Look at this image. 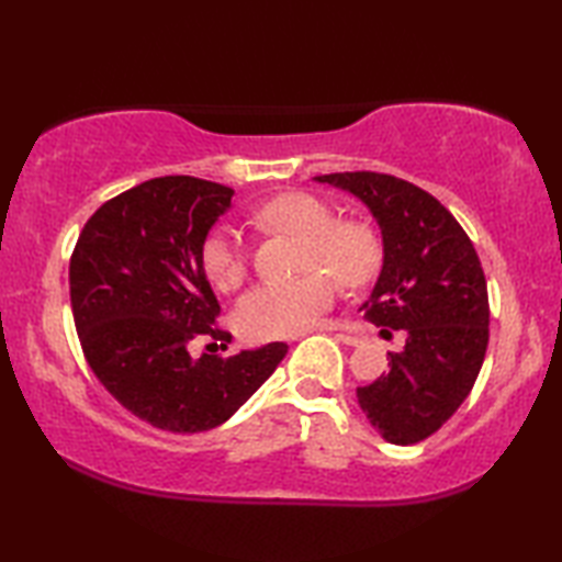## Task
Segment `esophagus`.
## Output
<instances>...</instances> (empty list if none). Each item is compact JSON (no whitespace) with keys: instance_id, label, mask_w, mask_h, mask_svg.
Segmentation results:
<instances>
[{"instance_id":"1","label":"esophagus","mask_w":562,"mask_h":562,"mask_svg":"<svg viewBox=\"0 0 562 562\" xmlns=\"http://www.w3.org/2000/svg\"><path fill=\"white\" fill-rule=\"evenodd\" d=\"M315 331V329H312ZM319 331H335V337L341 341V345H349V347H357L359 345V337H355V335H349V331H341L337 325H322L319 327Z\"/></svg>"}]
</instances>
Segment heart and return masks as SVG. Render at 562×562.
Segmentation results:
<instances>
[{"label":"heart","mask_w":562,"mask_h":562,"mask_svg":"<svg viewBox=\"0 0 562 562\" xmlns=\"http://www.w3.org/2000/svg\"><path fill=\"white\" fill-rule=\"evenodd\" d=\"M262 231L302 237L300 270L288 282H262L235 307V325L247 339H278L310 329L335 300V278L345 288H361L379 272L382 245L372 227L337 221L331 205L310 193H282L252 213ZM201 262L217 290L240 288L247 252L231 227H213L201 247Z\"/></svg>","instance_id":"obj_1"}]
</instances>
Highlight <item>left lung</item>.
<instances>
[{"label": "left lung", "instance_id": "1", "mask_svg": "<svg viewBox=\"0 0 562 562\" xmlns=\"http://www.w3.org/2000/svg\"><path fill=\"white\" fill-rule=\"evenodd\" d=\"M357 195L382 231L384 262L364 317L404 329L389 372L357 389V402L389 443L439 431L471 394L488 347V288L475 247L431 193L408 180L357 170L317 176ZM382 329V331H386Z\"/></svg>", "mask_w": 562, "mask_h": 562}]
</instances>
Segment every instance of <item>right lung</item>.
<instances>
[{
  "instance_id": "right-lung-1",
  "label": "right lung",
  "mask_w": 562,
  "mask_h": 562,
  "mask_svg": "<svg viewBox=\"0 0 562 562\" xmlns=\"http://www.w3.org/2000/svg\"><path fill=\"white\" fill-rule=\"evenodd\" d=\"M233 188L190 176L146 180L103 203L74 247L69 290L93 374L133 416L173 434L227 422L265 384L284 341L233 357H190L211 337L221 304L201 262L203 240L231 211Z\"/></svg>"
}]
</instances>
